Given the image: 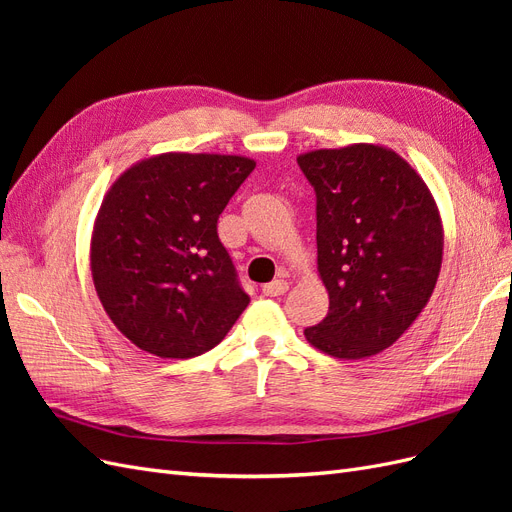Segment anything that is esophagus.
I'll return each mask as SVG.
<instances>
[{
	"mask_svg": "<svg viewBox=\"0 0 512 512\" xmlns=\"http://www.w3.org/2000/svg\"><path fill=\"white\" fill-rule=\"evenodd\" d=\"M286 290H288V282L286 280H273V282L262 286V292H265L267 297H280V294H284Z\"/></svg>",
	"mask_w": 512,
	"mask_h": 512,
	"instance_id": "1",
	"label": "esophagus"
}]
</instances>
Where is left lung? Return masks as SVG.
<instances>
[{
    "label": "left lung",
    "instance_id": "obj_1",
    "mask_svg": "<svg viewBox=\"0 0 512 512\" xmlns=\"http://www.w3.org/2000/svg\"><path fill=\"white\" fill-rule=\"evenodd\" d=\"M316 192L318 271L329 312L307 342L337 359L393 346L423 312L442 265V224L425 181L378 145L297 158Z\"/></svg>",
    "mask_w": 512,
    "mask_h": 512
}]
</instances>
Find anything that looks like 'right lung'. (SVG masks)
<instances>
[{"instance_id":"right-lung-1","label":"right lung","mask_w":512,"mask_h":512,"mask_svg":"<svg viewBox=\"0 0 512 512\" xmlns=\"http://www.w3.org/2000/svg\"><path fill=\"white\" fill-rule=\"evenodd\" d=\"M254 160L164 153L108 190L91 237V275L108 318L162 359L218 346L250 303L218 237L228 200Z\"/></svg>"}]
</instances>
